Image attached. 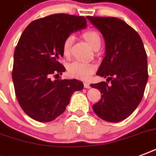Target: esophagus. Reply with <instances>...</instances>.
Here are the masks:
<instances>
[{"mask_svg":"<svg viewBox=\"0 0 156 156\" xmlns=\"http://www.w3.org/2000/svg\"><path fill=\"white\" fill-rule=\"evenodd\" d=\"M83 84H84V87L85 88H90V83H87V82H84V83H83Z\"/></svg>","mask_w":156,"mask_h":156,"instance_id":"esophagus-1","label":"esophagus"}]
</instances>
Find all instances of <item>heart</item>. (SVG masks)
I'll use <instances>...</instances> for the list:
<instances>
[{
	"instance_id": "obj_1",
	"label": "heart",
	"mask_w": 156,
	"mask_h": 156,
	"mask_svg": "<svg viewBox=\"0 0 156 156\" xmlns=\"http://www.w3.org/2000/svg\"><path fill=\"white\" fill-rule=\"evenodd\" d=\"M83 37L94 50H98L101 46V37L96 30H87L83 34ZM73 40V35H69L64 40L62 44V53L66 57L69 55V51ZM67 71L69 75L72 78L87 79L94 73L95 66L89 62L76 61L69 65L67 67Z\"/></svg>"
}]
</instances>
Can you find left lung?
<instances>
[{
    "instance_id": "8db88e82",
    "label": "left lung",
    "mask_w": 156,
    "mask_h": 156,
    "mask_svg": "<svg viewBox=\"0 0 156 156\" xmlns=\"http://www.w3.org/2000/svg\"><path fill=\"white\" fill-rule=\"evenodd\" d=\"M87 18L102 33L106 44V56L96 74L107 82L90 84L102 94L92 108L104 121L118 122L133 113L143 99L148 79L146 50L140 35L121 19Z\"/></svg>"
}]
</instances>
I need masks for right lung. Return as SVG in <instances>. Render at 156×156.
<instances>
[{"instance_id": "right-lung-1", "label": "right lung", "mask_w": 156, "mask_h": 156, "mask_svg": "<svg viewBox=\"0 0 156 156\" xmlns=\"http://www.w3.org/2000/svg\"><path fill=\"white\" fill-rule=\"evenodd\" d=\"M87 27L83 16L51 14L31 22L23 30L13 55L12 71L18 104L27 115L40 122L52 121L62 114L83 83L76 79H56L66 68L62 44L71 33Z\"/></svg>"}]
</instances>
